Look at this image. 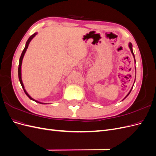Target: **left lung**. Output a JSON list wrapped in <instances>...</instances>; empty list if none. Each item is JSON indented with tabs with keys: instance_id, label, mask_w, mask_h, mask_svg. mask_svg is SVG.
Wrapping results in <instances>:
<instances>
[{
	"instance_id": "left-lung-1",
	"label": "left lung",
	"mask_w": 156,
	"mask_h": 156,
	"mask_svg": "<svg viewBox=\"0 0 156 156\" xmlns=\"http://www.w3.org/2000/svg\"><path fill=\"white\" fill-rule=\"evenodd\" d=\"M132 46H133V45H132V44H131V43H129V49H130V50H131V53H132V55H133V57H134V60H135V55H134V53H133V49H132ZM135 69H136V68H135ZM134 83H135V82H134ZM133 85H134V84H133ZM132 88H133V87H132L131 88V89L130 90V91L129 92V93L128 94H127V96L124 98V99H126L127 97V96H128L129 95V94H130V92H131V90H132Z\"/></svg>"
}]
</instances>
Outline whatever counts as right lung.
<instances>
[{
    "label": "right lung",
    "instance_id": "obj_1",
    "mask_svg": "<svg viewBox=\"0 0 156 156\" xmlns=\"http://www.w3.org/2000/svg\"><path fill=\"white\" fill-rule=\"evenodd\" d=\"M37 34V32H35L34 34H33L32 36H30L29 37V38L28 39L27 41L26 42L25 47L24 49H23V52H22L21 55V57H20V64H19V68H18V76H19V80H20V83H21V84L22 88H23V90H24L25 93L26 94V95L30 99V100H33V101H36V102H37V103H41V104H47V103H41V102H40V101H37V100H34V99H33V98L29 95V94L27 93V92L26 91V90L25 89L24 85H23V81H22V79H21V65H22V61H23V57H24V55H25V53H26V51H27V48H28V47H29V44H30V41H31L33 38H34V37H35V36H36Z\"/></svg>",
    "mask_w": 156,
    "mask_h": 156
}]
</instances>
